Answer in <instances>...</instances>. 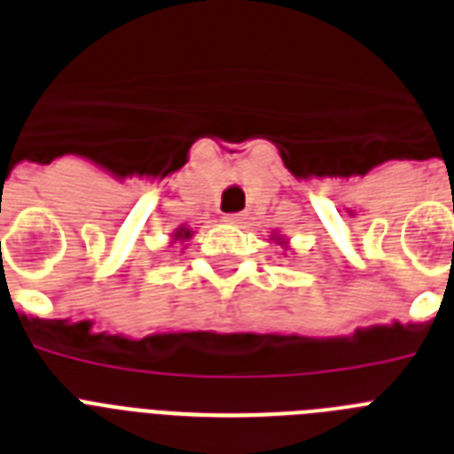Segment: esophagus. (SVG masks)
Wrapping results in <instances>:
<instances>
[{"instance_id": "esophagus-1", "label": "esophagus", "mask_w": 454, "mask_h": 454, "mask_svg": "<svg viewBox=\"0 0 454 454\" xmlns=\"http://www.w3.org/2000/svg\"><path fill=\"white\" fill-rule=\"evenodd\" d=\"M223 219H226L228 223H233V226H239V223H245L247 215H245V212H238V215H226Z\"/></svg>"}]
</instances>
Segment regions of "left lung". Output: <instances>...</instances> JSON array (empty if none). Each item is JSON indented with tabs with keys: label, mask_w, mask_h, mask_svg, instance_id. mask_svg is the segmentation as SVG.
<instances>
[{
	"label": "left lung",
	"mask_w": 454,
	"mask_h": 454,
	"mask_svg": "<svg viewBox=\"0 0 454 454\" xmlns=\"http://www.w3.org/2000/svg\"><path fill=\"white\" fill-rule=\"evenodd\" d=\"M272 239H275V242H278V245H286L285 238H278V235H275V238H272Z\"/></svg>",
	"instance_id": "left-lung-1"
}]
</instances>
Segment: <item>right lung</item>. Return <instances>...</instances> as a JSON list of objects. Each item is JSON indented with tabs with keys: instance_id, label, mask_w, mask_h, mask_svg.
Returning <instances> with one entry per match:
<instances>
[{
	"instance_id": "add662e5",
	"label": "right lung",
	"mask_w": 454,
	"mask_h": 454,
	"mask_svg": "<svg viewBox=\"0 0 454 454\" xmlns=\"http://www.w3.org/2000/svg\"><path fill=\"white\" fill-rule=\"evenodd\" d=\"M191 238H193V228L189 226H179L175 233H172V242H189Z\"/></svg>"
}]
</instances>
